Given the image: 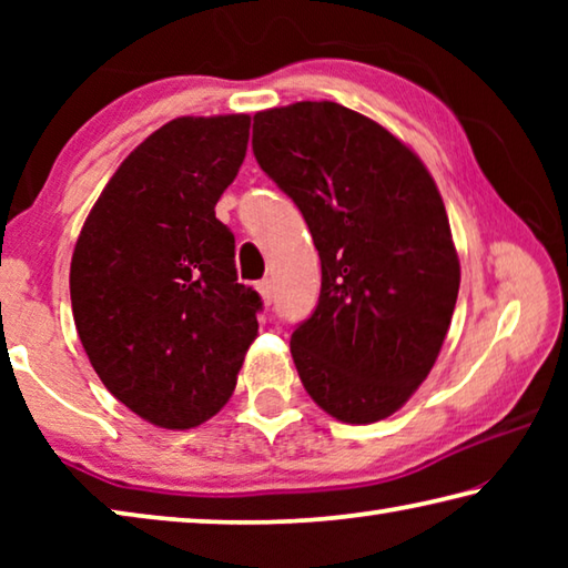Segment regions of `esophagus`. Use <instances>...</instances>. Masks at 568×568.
I'll return each instance as SVG.
<instances>
[{
  "label": "esophagus",
  "instance_id": "1",
  "mask_svg": "<svg viewBox=\"0 0 568 568\" xmlns=\"http://www.w3.org/2000/svg\"><path fill=\"white\" fill-rule=\"evenodd\" d=\"M255 287H257V293H261V297H263V303H265V305H271V301H273V283H271V281H267V277H265V281H261V283H257Z\"/></svg>",
  "mask_w": 568,
  "mask_h": 568
}]
</instances>
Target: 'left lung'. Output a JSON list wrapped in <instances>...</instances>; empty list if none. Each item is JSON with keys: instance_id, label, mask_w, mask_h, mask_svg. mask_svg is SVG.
<instances>
[{"instance_id": "obj_1", "label": "left lung", "mask_w": 568, "mask_h": 568, "mask_svg": "<svg viewBox=\"0 0 568 568\" xmlns=\"http://www.w3.org/2000/svg\"><path fill=\"white\" fill-rule=\"evenodd\" d=\"M253 152L321 255L318 305L291 338L297 376L333 418H388L434 368L458 297L434 178L386 128L338 102L257 112Z\"/></svg>"}]
</instances>
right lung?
I'll list each match as a JSON object with an SVG mask.
<instances>
[{"mask_svg": "<svg viewBox=\"0 0 568 568\" xmlns=\"http://www.w3.org/2000/svg\"><path fill=\"white\" fill-rule=\"evenodd\" d=\"M247 114L178 118L134 148L77 237L70 295L84 353L114 398L160 428H195L233 396L263 301L237 283L215 205Z\"/></svg>", "mask_w": 568, "mask_h": 568, "instance_id": "obj_1", "label": "right lung"}]
</instances>
